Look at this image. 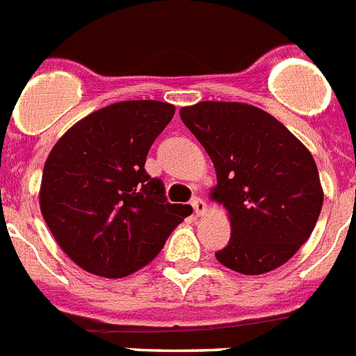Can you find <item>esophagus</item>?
<instances>
[{
    "label": "esophagus",
    "instance_id": "1",
    "mask_svg": "<svg viewBox=\"0 0 356 356\" xmlns=\"http://www.w3.org/2000/svg\"><path fill=\"white\" fill-rule=\"evenodd\" d=\"M191 205H193V209H195V213L198 214V216H200V214H204L205 211H207V204H205V200L198 198V196H195V198H193Z\"/></svg>",
    "mask_w": 356,
    "mask_h": 356
}]
</instances>
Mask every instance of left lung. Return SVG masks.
<instances>
[{
	"label": "left lung",
	"instance_id": "8db88e82",
	"mask_svg": "<svg viewBox=\"0 0 356 356\" xmlns=\"http://www.w3.org/2000/svg\"><path fill=\"white\" fill-rule=\"evenodd\" d=\"M180 118L216 171L231 238L216 260L242 275L284 266L311 236L324 204L316 163L275 116L238 102H200Z\"/></svg>",
	"mask_w": 356,
	"mask_h": 356
}]
</instances>
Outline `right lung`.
Masks as SVG:
<instances>
[{"instance_id":"obj_1","label":"right lung","mask_w":356,"mask_h":356,"mask_svg":"<svg viewBox=\"0 0 356 356\" xmlns=\"http://www.w3.org/2000/svg\"><path fill=\"white\" fill-rule=\"evenodd\" d=\"M175 116L154 99L120 102L79 120L52 147L40 207L52 236L81 269L122 278L156 257L191 205L169 204L145 171L147 152Z\"/></svg>"}]
</instances>
